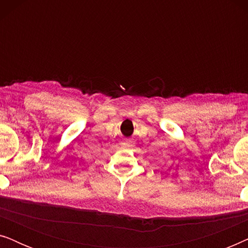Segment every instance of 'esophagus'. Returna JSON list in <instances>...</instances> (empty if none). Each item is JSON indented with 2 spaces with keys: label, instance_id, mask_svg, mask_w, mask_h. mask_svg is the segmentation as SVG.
<instances>
[{
  "label": "esophagus",
  "instance_id": "obj_1",
  "mask_svg": "<svg viewBox=\"0 0 248 248\" xmlns=\"http://www.w3.org/2000/svg\"><path fill=\"white\" fill-rule=\"evenodd\" d=\"M122 145H123V147H125V148L132 147V140H130V139H126V140H125V142H123V143H122Z\"/></svg>",
  "mask_w": 248,
  "mask_h": 248
}]
</instances>
